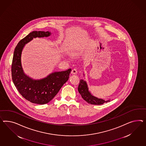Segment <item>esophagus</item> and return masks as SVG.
Here are the masks:
<instances>
[{
  "label": "esophagus",
  "instance_id": "esophagus-1",
  "mask_svg": "<svg viewBox=\"0 0 146 146\" xmlns=\"http://www.w3.org/2000/svg\"><path fill=\"white\" fill-rule=\"evenodd\" d=\"M77 72H78V71L76 70V69L74 68V69H73L71 71V74L73 75H75L77 74Z\"/></svg>",
  "mask_w": 146,
  "mask_h": 146
}]
</instances>
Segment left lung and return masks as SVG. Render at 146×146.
<instances>
[{
    "instance_id": "left-lung-1",
    "label": "left lung",
    "mask_w": 146,
    "mask_h": 146,
    "mask_svg": "<svg viewBox=\"0 0 146 146\" xmlns=\"http://www.w3.org/2000/svg\"><path fill=\"white\" fill-rule=\"evenodd\" d=\"M78 91L82 98L86 100L87 103L92 105H102L104 103H107L110 101V100L105 101L102 99L98 98L91 95L88 90L86 82L83 80H81L80 81L78 86Z\"/></svg>"
}]
</instances>
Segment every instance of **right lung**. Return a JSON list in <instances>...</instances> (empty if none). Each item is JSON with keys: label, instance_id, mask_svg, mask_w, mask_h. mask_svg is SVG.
<instances>
[{"label": "right lung", "instance_id": "1", "mask_svg": "<svg viewBox=\"0 0 146 146\" xmlns=\"http://www.w3.org/2000/svg\"><path fill=\"white\" fill-rule=\"evenodd\" d=\"M48 31H32L17 44L12 64L13 82L20 94L25 99L33 104L43 105L49 103L57 94L60 88L69 78L71 69L55 72L47 78L40 80L30 78L24 73L21 66V57L25 44L36 37L48 36Z\"/></svg>", "mask_w": 146, "mask_h": 146}]
</instances>
